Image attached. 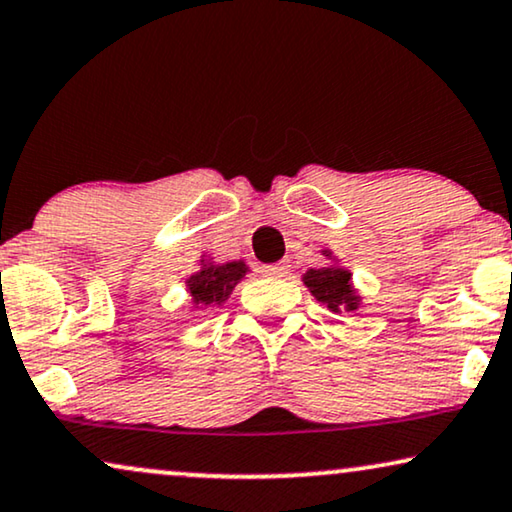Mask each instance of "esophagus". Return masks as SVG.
Instances as JSON below:
<instances>
[{"mask_svg": "<svg viewBox=\"0 0 512 512\" xmlns=\"http://www.w3.org/2000/svg\"><path fill=\"white\" fill-rule=\"evenodd\" d=\"M263 272L268 277H289L291 265L286 261H279V263H272V265H263Z\"/></svg>", "mask_w": 512, "mask_h": 512, "instance_id": "obj_1", "label": "esophagus"}]
</instances>
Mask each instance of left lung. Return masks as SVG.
<instances>
[{"label": "left lung", "instance_id": "left-lung-1", "mask_svg": "<svg viewBox=\"0 0 512 512\" xmlns=\"http://www.w3.org/2000/svg\"><path fill=\"white\" fill-rule=\"evenodd\" d=\"M303 282L312 296L331 312H340V307H347V312H352L359 307V296L352 289V272L345 268H338V265L312 268L305 272Z\"/></svg>", "mask_w": 512, "mask_h": 512}]
</instances>
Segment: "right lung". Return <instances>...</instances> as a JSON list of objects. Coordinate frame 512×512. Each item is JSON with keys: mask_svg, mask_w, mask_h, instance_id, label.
I'll return each mask as SVG.
<instances>
[{"mask_svg": "<svg viewBox=\"0 0 512 512\" xmlns=\"http://www.w3.org/2000/svg\"><path fill=\"white\" fill-rule=\"evenodd\" d=\"M247 275V265L242 261H230V263H207L202 265L200 272L188 277V291H191L193 303L200 307L209 305H221L230 293H233L235 284Z\"/></svg>", "mask_w": 512, "mask_h": 512, "instance_id": "1", "label": "right lung"}]
</instances>
